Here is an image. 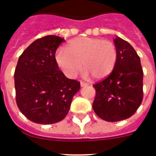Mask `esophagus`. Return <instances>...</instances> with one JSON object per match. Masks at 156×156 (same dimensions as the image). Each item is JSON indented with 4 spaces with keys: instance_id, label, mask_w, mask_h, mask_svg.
<instances>
[{
    "instance_id": "34e87169",
    "label": "esophagus",
    "mask_w": 156,
    "mask_h": 156,
    "mask_svg": "<svg viewBox=\"0 0 156 156\" xmlns=\"http://www.w3.org/2000/svg\"><path fill=\"white\" fill-rule=\"evenodd\" d=\"M87 83H84V82H82V81H81V82H80V86L81 87H87Z\"/></svg>"
}]
</instances>
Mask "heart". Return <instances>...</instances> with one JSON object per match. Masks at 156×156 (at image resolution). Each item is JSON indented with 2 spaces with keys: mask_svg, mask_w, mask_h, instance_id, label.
<instances>
[{
  "mask_svg": "<svg viewBox=\"0 0 156 156\" xmlns=\"http://www.w3.org/2000/svg\"><path fill=\"white\" fill-rule=\"evenodd\" d=\"M117 57L116 47L113 43L91 37L72 40L66 50L59 48L55 54L58 66L71 79L77 76L83 66L85 78L91 75L96 79L108 76L115 68Z\"/></svg>",
  "mask_w": 156,
  "mask_h": 156,
  "instance_id": "1",
  "label": "heart"
}]
</instances>
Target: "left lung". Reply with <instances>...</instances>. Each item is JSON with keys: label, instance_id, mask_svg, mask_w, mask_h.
Listing matches in <instances>:
<instances>
[{"label": "left lung", "instance_id": "8db88e82", "mask_svg": "<svg viewBox=\"0 0 156 156\" xmlns=\"http://www.w3.org/2000/svg\"><path fill=\"white\" fill-rule=\"evenodd\" d=\"M117 62L109 76L93 85L96 96L94 112L108 122H117L135 113L143 99V70L140 57L127 41L119 37L113 40Z\"/></svg>", "mask_w": 156, "mask_h": 156}]
</instances>
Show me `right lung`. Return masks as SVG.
I'll use <instances>...</instances> for the list:
<instances>
[{"mask_svg":"<svg viewBox=\"0 0 156 156\" xmlns=\"http://www.w3.org/2000/svg\"><path fill=\"white\" fill-rule=\"evenodd\" d=\"M65 40L50 35L36 40L23 52L15 71L16 103L32 122L52 124L62 120L69 111L80 83L64 75L55 52Z\"/></svg>","mask_w":156,"mask_h":156,"instance_id":"1","label":"right lung"}]
</instances>
